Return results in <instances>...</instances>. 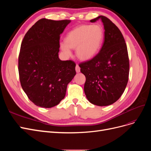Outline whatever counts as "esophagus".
<instances>
[{"instance_id":"34e87169","label":"esophagus","mask_w":151,"mask_h":151,"mask_svg":"<svg viewBox=\"0 0 151 151\" xmlns=\"http://www.w3.org/2000/svg\"><path fill=\"white\" fill-rule=\"evenodd\" d=\"M80 69H81L80 67L79 66V65H78V64H77V65H76V72L79 73V72H80Z\"/></svg>"}]
</instances>
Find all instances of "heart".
<instances>
[{
    "instance_id": "b5f03b06",
    "label": "heart",
    "mask_w": 151,
    "mask_h": 151,
    "mask_svg": "<svg viewBox=\"0 0 151 151\" xmlns=\"http://www.w3.org/2000/svg\"><path fill=\"white\" fill-rule=\"evenodd\" d=\"M104 31L99 25L84 24L77 26L68 33L65 43L60 48L65 54H70V48H76V55L81 60H88L94 57L101 47Z\"/></svg>"
}]
</instances>
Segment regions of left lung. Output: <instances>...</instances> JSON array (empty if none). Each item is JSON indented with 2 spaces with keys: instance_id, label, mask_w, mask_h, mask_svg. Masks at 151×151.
Returning <instances> with one entry per match:
<instances>
[{
  "instance_id": "left-lung-1",
  "label": "left lung",
  "mask_w": 151,
  "mask_h": 151,
  "mask_svg": "<svg viewBox=\"0 0 151 151\" xmlns=\"http://www.w3.org/2000/svg\"><path fill=\"white\" fill-rule=\"evenodd\" d=\"M99 20L103 22L104 29L102 47L93 58L79 65L86 76V98L92 104L103 106L116 102L124 92L130 65L127 45L120 30L103 16L90 21Z\"/></svg>"
}]
</instances>
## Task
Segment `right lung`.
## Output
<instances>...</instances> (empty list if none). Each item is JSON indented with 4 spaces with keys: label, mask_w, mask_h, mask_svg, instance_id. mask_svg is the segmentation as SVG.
I'll list each match as a JSON object with an SVG mask.
<instances>
[{
    "label": "right lung",
    "mask_w": 151,
    "mask_h": 151,
    "mask_svg": "<svg viewBox=\"0 0 151 151\" xmlns=\"http://www.w3.org/2000/svg\"><path fill=\"white\" fill-rule=\"evenodd\" d=\"M70 22L43 18L22 41L18 58L20 83L30 101L38 106L52 108L58 104L76 74L74 61L58 58L60 35Z\"/></svg>",
    "instance_id": "add662e5"
}]
</instances>
